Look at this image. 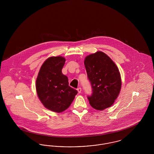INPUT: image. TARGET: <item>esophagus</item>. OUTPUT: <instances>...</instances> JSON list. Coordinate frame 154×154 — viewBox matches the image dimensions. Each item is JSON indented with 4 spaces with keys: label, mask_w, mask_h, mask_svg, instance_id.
I'll use <instances>...</instances> for the list:
<instances>
[{
    "label": "esophagus",
    "mask_w": 154,
    "mask_h": 154,
    "mask_svg": "<svg viewBox=\"0 0 154 154\" xmlns=\"http://www.w3.org/2000/svg\"><path fill=\"white\" fill-rule=\"evenodd\" d=\"M77 91H78V93H82V88H77Z\"/></svg>",
    "instance_id": "obj_1"
}]
</instances>
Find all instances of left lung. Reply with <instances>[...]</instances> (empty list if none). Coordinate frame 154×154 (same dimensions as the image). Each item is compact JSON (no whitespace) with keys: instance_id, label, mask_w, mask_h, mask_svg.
<instances>
[{"instance_id":"8db88e82","label":"left lung","mask_w":154,"mask_h":154,"mask_svg":"<svg viewBox=\"0 0 154 154\" xmlns=\"http://www.w3.org/2000/svg\"><path fill=\"white\" fill-rule=\"evenodd\" d=\"M84 66L93 88V94L88 97L91 106L98 111L112 106L121 88V74L115 63L98 51L85 58Z\"/></svg>"}]
</instances>
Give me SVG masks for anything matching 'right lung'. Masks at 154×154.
I'll return each instance as SVG.
<instances>
[{"instance_id":"right-lung-1","label":"right lung","mask_w":154,"mask_h":154,"mask_svg":"<svg viewBox=\"0 0 154 154\" xmlns=\"http://www.w3.org/2000/svg\"><path fill=\"white\" fill-rule=\"evenodd\" d=\"M65 61V58L60 56L48 57L42 65L35 82L41 103L48 109L58 113L70 106L78 93L69 85L67 77L62 73Z\"/></svg>"}]
</instances>
